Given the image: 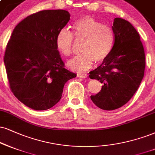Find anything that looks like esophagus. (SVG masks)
I'll use <instances>...</instances> for the list:
<instances>
[{
    "instance_id": "esophagus-1",
    "label": "esophagus",
    "mask_w": 155,
    "mask_h": 155,
    "mask_svg": "<svg viewBox=\"0 0 155 155\" xmlns=\"http://www.w3.org/2000/svg\"><path fill=\"white\" fill-rule=\"evenodd\" d=\"M78 77L85 79V78H86L87 77V74H85V73H79V74H78Z\"/></svg>"
}]
</instances>
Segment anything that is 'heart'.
Listing matches in <instances>:
<instances>
[{"label":"heart","instance_id":"b5f03b06","mask_svg":"<svg viewBox=\"0 0 155 155\" xmlns=\"http://www.w3.org/2000/svg\"><path fill=\"white\" fill-rule=\"evenodd\" d=\"M72 28L75 39L83 40V43L81 47L83 53L68 62L70 70L84 72L92 67L94 61L101 63L108 58L115 41L114 30L110 26L85 16L75 21ZM73 35L66 29H61L57 34L56 47L64 56H69L72 53Z\"/></svg>","mask_w":155,"mask_h":155}]
</instances>
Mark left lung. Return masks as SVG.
I'll use <instances>...</instances> for the list:
<instances>
[{
  "instance_id": "obj_1",
  "label": "left lung",
  "mask_w": 155,
  "mask_h": 155,
  "mask_svg": "<svg viewBox=\"0 0 155 155\" xmlns=\"http://www.w3.org/2000/svg\"><path fill=\"white\" fill-rule=\"evenodd\" d=\"M111 53L100 66L89 72L91 79L100 81L102 88L91 99L98 108L117 109L136 93L144 78L145 55L139 34L125 19L116 18Z\"/></svg>"
}]
</instances>
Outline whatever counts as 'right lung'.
Listing matches in <instances>:
<instances>
[{
  "instance_id": "obj_1",
  "label": "right lung",
  "mask_w": 155,
  "mask_h": 155,
  "mask_svg": "<svg viewBox=\"0 0 155 155\" xmlns=\"http://www.w3.org/2000/svg\"><path fill=\"white\" fill-rule=\"evenodd\" d=\"M70 19L65 10L34 13L17 24L8 42L4 64L11 90L32 109L56 105L64 84L77 75L64 68L55 44L57 33Z\"/></svg>"
}]
</instances>
